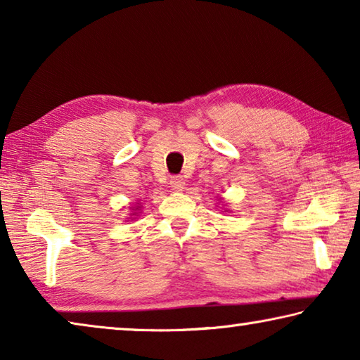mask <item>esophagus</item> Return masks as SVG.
<instances>
[{
  "mask_svg": "<svg viewBox=\"0 0 360 360\" xmlns=\"http://www.w3.org/2000/svg\"><path fill=\"white\" fill-rule=\"evenodd\" d=\"M184 186H186V181L182 176H173L172 181H169V187H172L176 192H181L182 188H184Z\"/></svg>",
  "mask_w": 360,
  "mask_h": 360,
  "instance_id": "34e87169",
  "label": "esophagus"
}]
</instances>
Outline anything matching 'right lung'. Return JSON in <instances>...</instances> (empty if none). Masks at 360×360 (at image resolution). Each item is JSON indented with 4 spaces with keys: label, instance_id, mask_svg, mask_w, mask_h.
Returning <instances> with one entry per match:
<instances>
[{
    "label": "right lung",
    "instance_id": "add662e5",
    "mask_svg": "<svg viewBox=\"0 0 360 360\" xmlns=\"http://www.w3.org/2000/svg\"><path fill=\"white\" fill-rule=\"evenodd\" d=\"M139 208H141V206H139V205H138V206H133V208H131V214L136 216V214H138L136 211H139Z\"/></svg>",
    "mask_w": 360,
    "mask_h": 360
}]
</instances>
